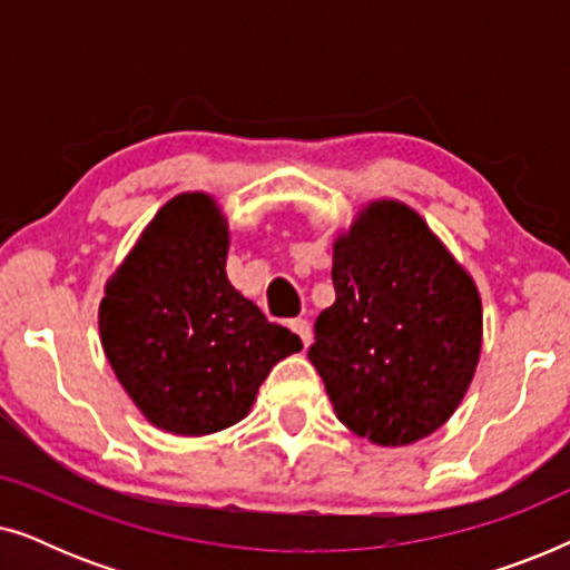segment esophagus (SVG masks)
<instances>
[{
    "label": "esophagus",
    "instance_id": "34e87169",
    "mask_svg": "<svg viewBox=\"0 0 570 570\" xmlns=\"http://www.w3.org/2000/svg\"><path fill=\"white\" fill-rule=\"evenodd\" d=\"M291 330L298 334L303 345H306V347L311 345V326H308L306 318H291Z\"/></svg>",
    "mask_w": 570,
    "mask_h": 570
}]
</instances>
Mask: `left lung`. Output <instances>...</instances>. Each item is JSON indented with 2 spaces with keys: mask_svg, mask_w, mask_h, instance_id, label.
Masks as SVG:
<instances>
[{
  "mask_svg": "<svg viewBox=\"0 0 570 570\" xmlns=\"http://www.w3.org/2000/svg\"><path fill=\"white\" fill-rule=\"evenodd\" d=\"M337 298L318 314L308 361L334 412L379 446L446 423L478 368L482 306L423 217L373 202L334 244Z\"/></svg>",
  "mask_w": 570,
  "mask_h": 570,
  "instance_id": "1",
  "label": "left lung"
}]
</instances>
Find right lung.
I'll list each match as a JSON object with an SVG mask.
<instances>
[{
	"mask_svg": "<svg viewBox=\"0 0 570 570\" xmlns=\"http://www.w3.org/2000/svg\"><path fill=\"white\" fill-rule=\"evenodd\" d=\"M228 223L205 194L155 215L106 285L100 342L116 379L163 431L205 435L238 423L272 365L303 347L225 275Z\"/></svg>",
	"mask_w": 570,
	"mask_h": 570,
	"instance_id": "add662e5",
	"label": "right lung"
}]
</instances>
